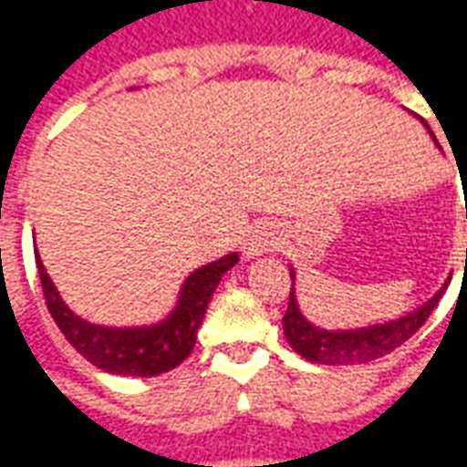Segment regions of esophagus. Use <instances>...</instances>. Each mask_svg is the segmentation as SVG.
<instances>
[{"label": "esophagus", "instance_id": "esophagus-1", "mask_svg": "<svg viewBox=\"0 0 467 467\" xmlns=\"http://www.w3.org/2000/svg\"><path fill=\"white\" fill-rule=\"evenodd\" d=\"M277 244H280V234L275 233L270 224H260L247 234V240L243 243V254L244 257H257V254L275 250Z\"/></svg>", "mask_w": 467, "mask_h": 467}]
</instances>
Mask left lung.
I'll list each match as a JSON object with an SVG mask.
<instances>
[{
  "label": "left lung",
  "mask_w": 467,
  "mask_h": 467,
  "mask_svg": "<svg viewBox=\"0 0 467 467\" xmlns=\"http://www.w3.org/2000/svg\"><path fill=\"white\" fill-rule=\"evenodd\" d=\"M290 277H293V287H290V303H287V310H285L283 317L285 337H287V343L293 345V350L300 352L305 360L320 362V365H360V362L378 360V358L388 355L395 348H400L431 317L435 305L441 303L442 293L451 283L448 280L418 310L402 315L398 320H390V323L368 325V327H355V330H323V327L313 325L300 313L297 295H295L293 267H290Z\"/></svg>",
  "instance_id": "8db88e82"
}]
</instances>
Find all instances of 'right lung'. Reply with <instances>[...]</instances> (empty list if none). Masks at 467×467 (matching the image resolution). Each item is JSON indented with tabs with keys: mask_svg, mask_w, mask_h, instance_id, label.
<instances>
[{
	"mask_svg": "<svg viewBox=\"0 0 467 467\" xmlns=\"http://www.w3.org/2000/svg\"><path fill=\"white\" fill-rule=\"evenodd\" d=\"M35 257L45 290V303L69 345L99 370L112 375H134V378H152L160 372L172 370L192 352L197 330L204 320L207 305L213 300L214 287L220 285L223 275L240 260V254L230 253L194 270L184 280L172 313L157 325L107 327V325L87 323L85 317L72 313L62 300V295L57 293L55 283L49 280L36 250Z\"/></svg>",
	"mask_w": 467,
	"mask_h": 467,
	"instance_id": "obj_1",
	"label": "right lung"
}]
</instances>
